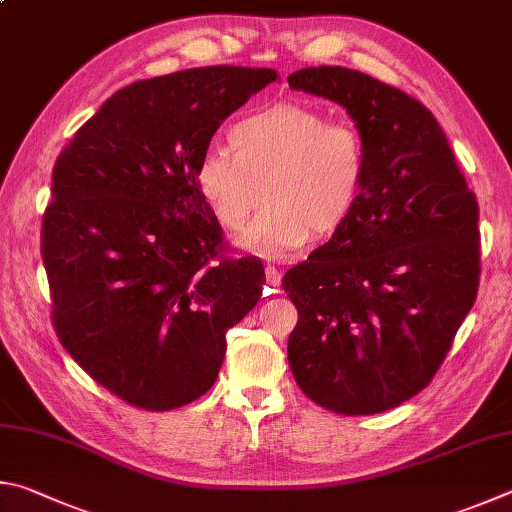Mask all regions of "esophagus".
<instances>
[{
    "instance_id": "34e87169",
    "label": "esophagus",
    "mask_w": 512,
    "mask_h": 512,
    "mask_svg": "<svg viewBox=\"0 0 512 512\" xmlns=\"http://www.w3.org/2000/svg\"><path fill=\"white\" fill-rule=\"evenodd\" d=\"M265 281H267V285H270V288L276 290L281 285V272L276 270L274 265H267L265 267Z\"/></svg>"
}]
</instances>
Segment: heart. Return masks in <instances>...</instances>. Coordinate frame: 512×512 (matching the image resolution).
Returning a JSON list of instances; mask_svg holds the SVG:
<instances>
[{
  "instance_id": "heart-1",
  "label": "heart",
  "mask_w": 512,
  "mask_h": 512,
  "mask_svg": "<svg viewBox=\"0 0 512 512\" xmlns=\"http://www.w3.org/2000/svg\"><path fill=\"white\" fill-rule=\"evenodd\" d=\"M229 146H211L197 164V186L224 229L236 231L251 211L267 206L242 245L281 254L328 238L362 202L371 170L366 134L330 121L315 107L281 101L242 116Z\"/></svg>"
}]
</instances>
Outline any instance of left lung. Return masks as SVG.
<instances>
[{
    "label": "left lung",
    "instance_id": "obj_1",
    "mask_svg": "<svg viewBox=\"0 0 512 512\" xmlns=\"http://www.w3.org/2000/svg\"><path fill=\"white\" fill-rule=\"evenodd\" d=\"M292 89L342 105L371 148L362 202L283 276L299 321L294 380L319 407L380 414L441 369L479 290V204L434 114L346 67H306Z\"/></svg>",
    "mask_w": 512,
    "mask_h": 512
}]
</instances>
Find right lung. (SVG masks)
Returning <instances> with one entry per match:
<instances>
[{"instance_id": "obj_1", "label": "right lung", "mask_w": 512, "mask_h": 512, "mask_svg": "<svg viewBox=\"0 0 512 512\" xmlns=\"http://www.w3.org/2000/svg\"><path fill=\"white\" fill-rule=\"evenodd\" d=\"M274 69L197 67L137 80L80 125L53 166L42 215L51 321L89 378L132 407L168 411L213 387L227 330L265 270L224 256L197 164Z\"/></svg>"}]
</instances>
